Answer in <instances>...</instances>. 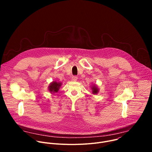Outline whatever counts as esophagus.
<instances>
[{"mask_svg": "<svg viewBox=\"0 0 152 152\" xmlns=\"http://www.w3.org/2000/svg\"><path fill=\"white\" fill-rule=\"evenodd\" d=\"M77 79H78V77H77V76H73V77H72V81H73V82H76V81H77Z\"/></svg>", "mask_w": 152, "mask_h": 152, "instance_id": "obj_1", "label": "esophagus"}]
</instances>
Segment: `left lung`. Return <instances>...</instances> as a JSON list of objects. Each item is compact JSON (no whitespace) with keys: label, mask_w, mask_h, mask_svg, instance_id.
<instances>
[{"label":"left lung","mask_w":152,"mask_h":152,"mask_svg":"<svg viewBox=\"0 0 152 152\" xmlns=\"http://www.w3.org/2000/svg\"><path fill=\"white\" fill-rule=\"evenodd\" d=\"M90 86H91V91H92V94L96 95L97 94L99 93V88H98V86H97V85H93Z\"/></svg>","instance_id":"8db88e82"}]
</instances>
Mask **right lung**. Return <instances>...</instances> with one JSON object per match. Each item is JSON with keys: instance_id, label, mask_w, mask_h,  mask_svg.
I'll use <instances>...</instances> for the list:
<instances>
[{"instance_id": "obj_1", "label": "right lung", "mask_w": 152, "mask_h": 152, "mask_svg": "<svg viewBox=\"0 0 152 152\" xmlns=\"http://www.w3.org/2000/svg\"><path fill=\"white\" fill-rule=\"evenodd\" d=\"M61 85L62 83L61 82H57L56 80L52 81L51 83H50L48 86V90L51 94L58 93Z\"/></svg>"}]
</instances>
